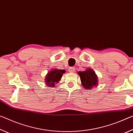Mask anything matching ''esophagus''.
<instances>
[{"label": "esophagus", "instance_id": "1", "mask_svg": "<svg viewBox=\"0 0 133 133\" xmlns=\"http://www.w3.org/2000/svg\"><path fill=\"white\" fill-rule=\"evenodd\" d=\"M75 68H74V67H70V68H69L68 69V71L71 73L75 72Z\"/></svg>", "mask_w": 133, "mask_h": 133}]
</instances>
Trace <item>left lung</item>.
<instances>
[{
  "label": "left lung",
  "instance_id": "8db88e82",
  "mask_svg": "<svg viewBox=\"0 0 133 133\" xmlns=\"http://www.w3.org/2000/svg\"><path fill=\"white\" fill-rule=\"evenodd\" d=\"M79 75L82 85L87 90H91L93 87H97L98 84V77L95 71L91 68L86 69L85 71L78 72Z\"/></svg>",
  "mask_w": 133,
  "mask_h": 133
}]
</instances>
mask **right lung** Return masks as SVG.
<instances>
[{
  "label": "right lung",
  "instance_id": "obj_1",
  "mask_svg": "<svg viewBox=\"0 0 133 133\" xmlns=\"http://www.w3.org/2000/svg\"><path fill=\"white\" fill-rule=\"evenodd\" d=\"M65 72V70L62 69H51L47 73L45 76V82L46 85L49 87H54L55 84L58 83L62 77V75Z\"/></svg>",
  "mask_w": 133,
  "mask_h": 133
}]
</instances>
